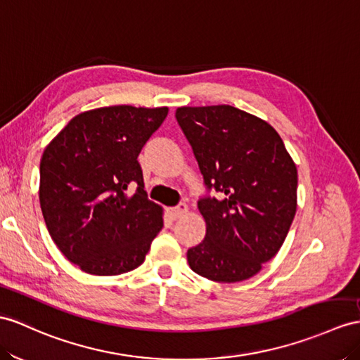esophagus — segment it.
<instances>
[{"label":"esophagus","mask_w":360,"mask_h":360,"mask_svg":"<svg viewBox=\"0 0 360 360\" xmlns=\"http://www.w3.org/2000/svg\"><path fill=\"white\" fill-rule=\"evenodd\" d=\"M186 212H188V206L185 203H180L179 206L168 209V215L172 218V220H179V218L185 215Z\"/></svg>","instance_id":"esophagus-1"}]
</instances>
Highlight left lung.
Here are the masks:
<instances>
[{
	"instance_id": "8db88e82",
	"label": "left lung",
	"mask_w": 360,
	"mask_h": 360,
	"mask_svg": "<svg viewBox=\"0 0 360 360\" xmlns=\"http://www.w3.org/2000/svg\"><path fill=\"white\" fill-rule=\"evenodd\" d=\"M175 117L192 146L205 185L206 236L188 250L189 267L217 283L257 275L281 249L296 214L297 169L283 139L231 105L180 107Z\"/></svg>"
}]
</instances>
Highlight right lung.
Listing matches in <instances>:
<instances>
[{
  "label": "right lung",
  "instance_id": "1",
  "mask_svg": "<svg viewBox=\"0 0 360 360\" xmlns=\"http://www.w3.org/2000/svg\"><path fill=\"white\" fill-rule=\"evenodd\" d=\"M168 107L114 105L77 114L42 153L39 203L63 255L85 274L111 276L145 261L163 227L137 162ZM138 189L129 195L127 186Z\"/></svg>",
  "mask_w": 360,
  "mask_h": 360
}]
</instances>
